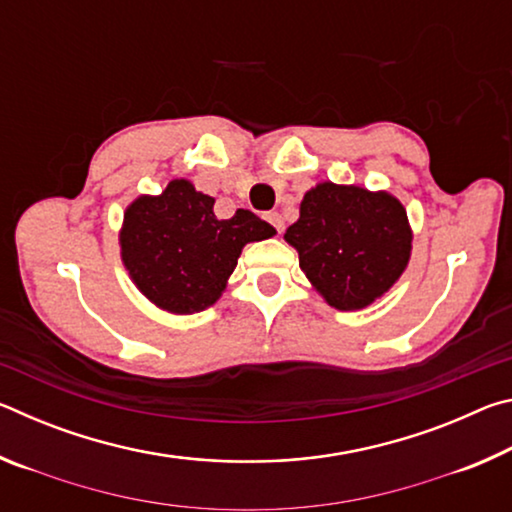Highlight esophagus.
<instances>
[{"label": "esophagus", "mask_w": 512, "mask_h": 512, "mask_svg": "<svg viewBox=\"0 0 512 512\" xmlns=\"http://www.w3.org/2000/svg\"><path fill=\"white\" fill-rule=\"evenodd\" d=\"M266 221L271 223L277 232H284V219H282L280 212H268L266 214Z\"/></svg>", "instance_id": "1"}]
</instances>
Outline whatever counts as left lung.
I'll list each match as a JSON object with an SVG mask.
<instances>
[{
	"label": "left lung",
	"instance_id": "left-lung-1",
	"mask_svg": "<svg viewBox=\"0 0 512 512\" xmlns=\"http://www.w3.org/2000/svg\"><path fill=\"white\" fill-rule=\"evenodd\" d=\"M287 244L329 307L357 311L400 280L411 259L413 232L404 205L388 192L318 183L300 203Z\"/></svg>",
	"mask_w": 512,
	"mask_h": 512
}]
</instances>
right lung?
Returning a JSON list of instances; mask_svg holds the SVG:
<instances>
[{
  "mask_svg": "<svg viewBox=\"0 0 512 512\" xmlns=\"http://www.w3.org/2000/svg\"><path fill=\"white\" fill-rule=\"evenodd\" d=\"M275 235L250 210L216 219L214 198L185 178L158 196H137L119 230L121 262L142 296L169 314L187 316L212 307L246 244Z\"/></svg>",
  "mask_w": 512,
  "mask_h": 512,
  "instance_id": "right-lung-1",
  "label": "right lung"
}]
</instances>
